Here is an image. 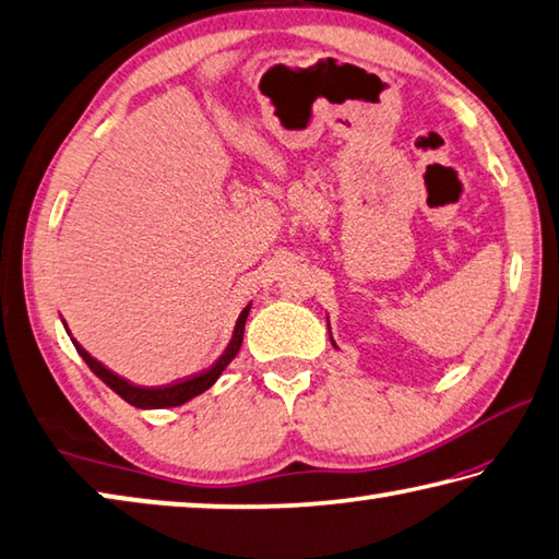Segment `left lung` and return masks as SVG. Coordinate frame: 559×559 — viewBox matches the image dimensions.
Wrapping results in <instances>:
<instances>
[{
	"mask_svg": "<svg viewBox=\"0 0 559 559\" xmlns=\"http://www.w3.org/2000/svg\"><path fill=\"white\" fill-rule=\"evenodd\" d=\"M330 340H333V337H330ZM333 345H335V343H333Z\"/></svg>",
	"mask_w": 559,
	"mask_h": 559,
	"instance_id": "8db88e82",
	"label": "left lung"
}]
</instances>
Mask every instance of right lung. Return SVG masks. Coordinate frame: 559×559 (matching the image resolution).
I'll list each match as a JSON object with an SVG mask.
<instances>
[{"mask_svg":"<svg viewBox=\"0 0 559 559\" xmlns=\"http://www.w3.org/2000/svg\"><path fill=\"white\" fill-rule=\"evenodd\" d=\"M249 310H251V302L241 310L239 320H236V328H234V335L229 340V345H226L222 357L216 359L212 367H206L204 372H197L192 377H185V380H177V382L165 384V386L130 384L128 380H122V377H118L116 372H110L108 367H103L98 359H93L86 353V349L75 343V340H73V345H75V349H79V355L83 357V362L91 367V372L100 377V380L106 382L118 396H122V400H126L128 404L138 406V409H165V406H179V404L189 402L192 396L206 392L216 380H219V374L226 370V365L231 362L236 353H239L241 343H243V325H246V318H249Z\"/></svg>","mask_w":559,"mask_h":559,"instance_id":"right-lung-1","label":"right lung"}]
</instances>
